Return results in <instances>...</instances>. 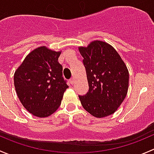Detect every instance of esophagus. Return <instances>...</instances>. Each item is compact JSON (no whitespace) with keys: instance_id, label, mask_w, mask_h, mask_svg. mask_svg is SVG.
Segmentation results:
<instances>
[{"instance_id":"1","label":"esophagus","mask_w":154,"mask_h":154,"mask_svg":"<svg viewBox=\"0 0 154 154\" xmlns=\"http://www.w3.org/2000/svg\"><path fill=\"white\" fill-rule=\"evenodd\" d=\"M69 83H70V85H74V78H72V79H69Z\"/></svg>"}]
</instances>
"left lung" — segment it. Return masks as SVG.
<instances>
[{"mask_svg":"<svg viewBox=\"0 0 154 154\" xmlns=\"http://www.w3.org/2000/svg\"><path fill=\"white\" fill-rule=\"evenodd\" d=\"M89 90L79 96L82 105L97 118L111 115L126 97L129 73L124 61L110 44L100 41L80 47Z\"/></svg>","mask_w":154,"mask_h":154,"instance_id":"obj_1","label":"left lung"}]
</instances>
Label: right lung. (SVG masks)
I'll return each instance as SVG.
<instances>
[{
	"label": "right lung",
	"instance_id": "right-lung-1",
	"mask_svg": "<svg viewBox=\"0 0 154 154\" xmlns=\"http://www.w3.org/2000/svg\"><path fill=\"white\" fill-rule=\"evenodd\" d=\"M60 52L41 47L31 52L15 71L14 84L20 102L29 112L47 117L56 111L68 85L58 63Z\"/></svg>",
	"mask_w": 154,
	"mask_h": 154
}]
</instances>
